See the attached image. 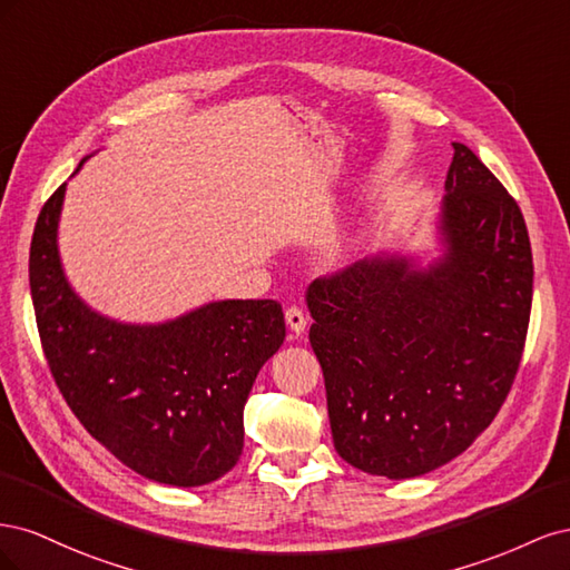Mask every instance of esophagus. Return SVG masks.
Wrapping results in <instances>:
<instances>
[{
  "mask_svg": "<svg viewBox=\"0 0 570 570\" xmlns=\"http://www.w3.org/2000/svg\"><path fill=\"white\" fill-rule=\"evenodd\" d=\"M285 323L295 335H302L306 331V316L299 306H289L285 312Z\"/></svg>",
  "mask_w": 570,
  "mask_h": 570,
  "instance_id": "1",
  "label": "esophagus"
}]
</instances>
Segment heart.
I'll return each mask as SVG.
<instances>
[{
    "instance_id": "heart-1",
    "label": "heart",
    "mask_w": 570,
    "mask_h": 570,
    "mask_svg": "<svg viewBox=\"0 0 570 570\" xmlns=\"http://www.w3.org/2000/svg\"><path fill=\"white\" fill-rule=\"evenodd\" d=\"M342 254H344V245L340 243V239H335V243L331 245V256H333V258H340Z\"/></svg>"
}]
</instances>
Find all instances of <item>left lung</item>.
Here are the masks:
<instances>
[{
  "instance_id": "8db88e82",
  "label": "left lung",
  "mask_w": 570,
  "mask_h": 570,
  "mask_svg": "<svg viewBox=\"0 0 570 570\" xmlns=\"http://www.w3.org/2000/svg\"><path fill=\"white\" fill-rule=\"evenodd\" d=\"M428 268L375 254L306 289L337 454L390 480L440 469L502 409L525 347L532 252L519 204L454 142Z\"/></svg>"
}]
</instances>
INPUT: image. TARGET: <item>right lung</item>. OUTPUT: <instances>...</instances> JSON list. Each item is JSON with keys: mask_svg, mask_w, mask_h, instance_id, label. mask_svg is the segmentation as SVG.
Masks as SVG:
<instances>
[{"mask_svg": "<svg viewBox=\"0 0 570 570\" xmlns=\"http://www.w3.org/2000/svg\"><path fill=\"white\" fill-rule=\"evenodd\" d=\"M63 195L66 183L42 206L28 271L42 350L66 404L135 473L176 488L218 480L243 454L245 404L285 340L283 306L223 299L157 325L92 312L61 268Z\"/></svg>", "mask_w": 570, "mask_h": 570, "instance_id": "obj_1", "label": "right lung"}]
</instances>
